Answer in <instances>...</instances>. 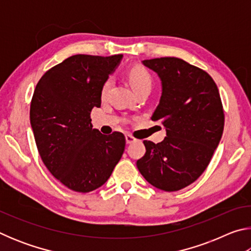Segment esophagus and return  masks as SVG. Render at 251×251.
Segmentation results:
<instances>
[{"instance_id":"esophagus-1","label":"esophagus","mask_w":251,"mask_h":251,"mask_svg":"<svg viewBox=\"0 0 251 251\" xmlns=\"http://www.w3.org/2000/svg\"><path fill=\"white\" fill-rule=\"evenodd\" d=\"M125 139H126V144H131V143L136 142V138H134L133 136L129 135V134H127V135L125 136Z\"/></svg>"}]
</instances>
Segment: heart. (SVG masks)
I'll return each instance as SVG.
<instances>
[{
	"mask_svg": "<svg viewBox=\"0 0 251 251\" xmlns=\"http://www.w3.org/2000/svg\"><path fill=\"white\" fill-rule=\"evenodd\" d=\"M128 79L131 87L134 88V91L136 93L144 90V88L151 87V82H152L151 76L145 69H144V67L136 66L134 69H131L128 73ZM110 83H112L110 82V79H107L104 83L100 91L101 99H105V97L107 96L109 87H110Z\"/></svg>",
	"mask_w": 251,
	"mask_h": 251,
	"instance_id": "1",
	"label": "heart"
}]
</instances>
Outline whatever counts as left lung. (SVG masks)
Listing matches in <instances>:
<instances>
[{"mask_svg":"<svg viewBox=\"0 0 251 251\" xmlns=\"http://www.w3.org/2000/svg\"><path fill=\"white\" fill-rule=\"evenodd\" d=\"M158 75L159 104L151 121L166 129L163 142L144 141L146 152L137 160L143 177L156 188L176 192L205 172L222 139L224 110L214 79L177 57L142 61Z\"/></svg>","mask_w":251,"mask_h":251,"instance_id":"1","label":"left lung"}]
</instances>
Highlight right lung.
I'll list each match as a JSON object with an SVG mask.
<instances>
[{
    "mask_svg": "<svg viewBox=\"0 0 251 251\" xmlns=\"http://www.w3.org/2000/svg\"><path fill=\"white\" fill-rule=\"evenodd\" d=\"M122 58L73 55L46 72L34 91L29 120L41 158L74 192L103 186L124 152V135H103L90 116L100 107L101 87Z\"/></svg>",
    "mask_w": 251,
    "mask_h": 251,
    "instance_id": "1",
    "label": "right lung"
}]
</instances>
